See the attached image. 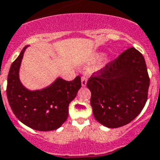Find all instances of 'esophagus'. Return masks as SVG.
Wrapping results in <instances>:
<instances>
[{"label":"esophagus","instance_id":"obj_1","mask_svg":"<svg viewBox=\"0 0 160 160\" xmlns=\"http://www.w3.org/2000/svg\"><path fill=\"white\" fill-rule=\"evenodd\" d=\"M81 82L82 87H86L87 86V82H88V78L86 77V76H82L81 78Z\"/></svg>","mask_w":160,"mask_h":160}]
</instances>
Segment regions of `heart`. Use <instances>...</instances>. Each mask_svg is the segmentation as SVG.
<instances>
[{
	"label": "heart",
	"mask_w": 160,
	"mask_h": 160,
	"mask_svg": "<svg viewBox=\"0 0 160 160\" xmlns=\"http://www.w3.org/2000/svg\"><path fill=\"white\" fill-rule=\"evenodd\" d=\"M104 55H105V53H104L103 51H96V52H95V53L92 55V59H91V64H96V63H97L98 61H100V60L104 57ZM111 59L112 58L110 57V56H105V57L103 59V61L101 62L100 66L98 67V69L102 68L105 64H109V62L111 61Z\"/></svg>",
	"instance_id": "obj_1"
}]
</instances>
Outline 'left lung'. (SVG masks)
<instances>
[{
    "label": "left lung",
    "instance_id": "obj_1",
    "mask_svg": "<svg viewBox=\"0 0 160 160\" xmlns=\"http://www.w3.org/2000/svg\"><path fill=\"white\" fill-rule=\"evenodd\" d=\"M149 86L143 55L134 47L128 49L87 83L95 118L109 128L129 123L146 105Z\"/></svg>",
    "mask_w": 160,
    "mask_h": 160
}]
</instances>
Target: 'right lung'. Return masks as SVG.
Here are the masks:
<instances>
[{
	"instance_id": "obj_1",
	"label": "right lung",
	"mask_w": 160,
	"mask_h": 160,
	"mask_svg": "<svg viewBox=\"0 0 160 160\" xmlns=\"http://www.w3.org/2000/svg\"><path fill=\"white\" fill-rule=\"evenodd\" d=\"M28 46L10 66L8 74V101L12 111L21 122L37 131L56 130L68 115V106L81 88V78L72 81L57 78L50 85L38 90H30L21 82L19 69L23 54Z\"/></svg>"
}]
</instances>
